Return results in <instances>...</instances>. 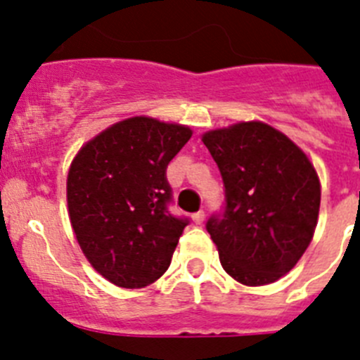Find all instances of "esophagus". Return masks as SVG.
Returning <instances> with one entry per match:
<instances>
[{
  "label": "esophagus",
  "mask_w": 360,
  "mask_h": 360,
  "mask_svg": "<svg viewBox=\"0 0 360 360\" xmlns=\"http://www.w3.org/2000/svg\"><path fill=\"white\" fill-rule=\"evenodd\" d=\"M203 219H205V214H203V211H198L193 214V221H195L196 225H202Z\"/></svg>",
  "instance_id": "1"
}]
</instances>
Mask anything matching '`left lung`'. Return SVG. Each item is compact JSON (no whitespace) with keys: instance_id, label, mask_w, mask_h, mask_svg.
I'll return each instance as SVG.
<instances>
[{"instance_id":"obj_1","label":"left lung","mask_w":360,"mask_h":360,"mask_svg":"<svg viewBox=\"0 0 360 360\" xmlns=\"http://www.w3.org/2000/svg\"><path fill=\"white\" fill-rule=\"evenodd\" d=\"M225 186L224 218L207 231L231 278L263 287L288 274L317 227L321 182L307 153L262 120L202 135Z\"/></svg>"}]
</instances>
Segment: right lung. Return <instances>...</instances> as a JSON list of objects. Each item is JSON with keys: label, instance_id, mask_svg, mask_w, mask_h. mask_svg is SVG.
Masks as SVG:
<instances>
[{"label": "right lung", "instance_id": "add662e5", "mask_svg": "<svg viewBox=\"0 0 360 360\" xmlns=\"http://www.w3.org/2000/svg\"><path fill=\"white\" fill-rule=\"evenodd\" d=\"M189 126L129 117L95 135L73 157L66 202L73 234L98 274L120 288H144L171 263L187 219L167 212V164Z\"/></svg>", "mask_w": 360, "mask_h": 360}]
</instances>
